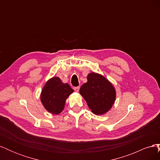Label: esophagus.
Listing matches in <instances>:
<instances>
[{
  "label": "esophagus",
  "instance_id": "34e87169",
  "mask_svg": "<svg viewBox=\"0 0 160 160\" xmlns=\"http://www.w3.org/2000/svg\"><path fill=\"white\" fill-rule=\"evenodd\" d=\"M73 89H74L75 91L77 93V92H79V87H76V88H74Z\"/></svg>",
  "mask_w": 160,
  "mask_h": 160
}]
</instances>
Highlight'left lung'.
Returning <instances> with one entry per match:
<instances>
[{
  "mask_svg": "<svg viewBox=\"0 0 160 160\" xmlns=\"http://www.w3.org/2000/svg\"><path fill=\"white\" fill-rule=\"evenodd\" d=\"M87 79L88 82L81 87L79 93L89 108L97 115L108 112L116 98L113 85L104 76L94 72L89 73Z\"/></svg>",
  "mask_w": 160,
  "mask_h": 160,
  "instance_id": "1",
  "label": "left lung"
}]
</instances>
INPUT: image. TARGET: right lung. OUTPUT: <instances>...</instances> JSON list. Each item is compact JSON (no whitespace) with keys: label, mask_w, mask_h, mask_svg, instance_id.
I'll return each instance as SVG.
<instances>
[{"label":"right lung","mask_w":160,"mask_h":160,"mask_svg":"<svg viewBox=\"0 0 160 160\" xmlns=\"http://www.w3.org/2000/svg\"><path fill=\"white\" fill-rule=\"evenodd\" d=\"M74 91L68 83H63L59 77L48 80L41 93V101L45 109L52 114L62 112L68 97Z\"/></svg>","instance_id":"right-lung-1"}]
</instances>
